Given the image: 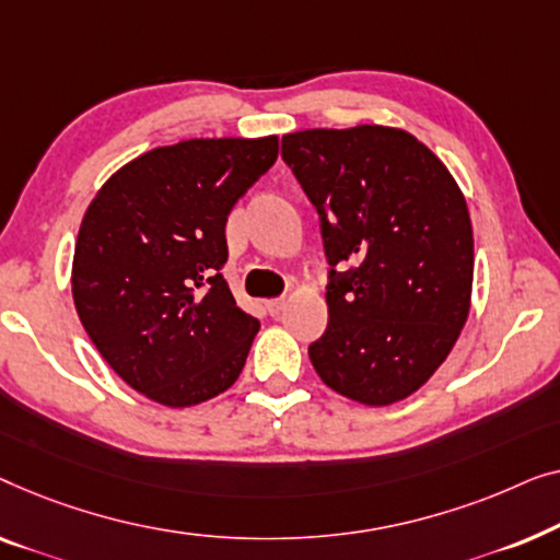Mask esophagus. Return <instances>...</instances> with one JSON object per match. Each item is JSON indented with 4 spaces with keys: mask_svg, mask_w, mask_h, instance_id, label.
Listing matches in <instances>:
<instances>
[{
    "mask_svg": "<svg viewBox=\"0 0 560 560\" xmlns=\"http://www.w3.org/2000/svg\"><path fill=\"white\" fill-rule=\"evenodd\" d=\"M283 306H287V299L283 296H279V299H269V302H266V310H269L271 314H279Z\"/></svg>",
    "mask_w": 560,
    "mask_h": 560,
    "instance_id": "obj_1",
    "label": "esophagus"
}]
</instances>
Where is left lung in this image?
<instances>
[{"label":"left lung","instance_id":"1","mask_svg":"<svg viewBox=\"0 0 560 560\" xmlns=\"http://www.w3.org/2000/svg\"><path fill=\"white\" fill-rule=\"evenodd\" d=\"M281 156L319 212L332 266L312 365L355 404H398L436 373L469 317L467 200L446 164L393 126L283 133Z\"/></svg>","mask_w":560,"mask_h":560}]
</instances>
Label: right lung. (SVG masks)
Segmentation results:
<instances>
[{"label": "right lung", "instance_id": "obj_1", "mask_svg": "<svg viewBox=\"0 0 560 560\" xmlns=\"http://www.w3.org/2000/svg\"><path fill=\"white\" fill-rule=\"evenodd\" d=\"M279 137L187 139L126 162L81 220L75 312L116 375L167 408L238 381L258 332L223 279L228 212L277 162Z\"/></svg>", "mask_w": 560, "mask_h": 560}]
</instances>
